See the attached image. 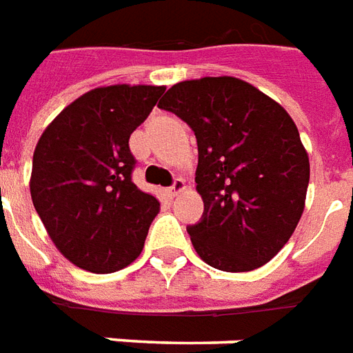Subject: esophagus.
Segmentation results:
<instances>
[{"label":"esophagus","instance_id":"esophagus-1","mask_svg":"<svg viewBox=\"0 0 353 353\" xmlns=\"http://www.w3.org/2000/svg\"><path fill=\"white\" fill-rule=\"evenodd\" d=\"M185 189H187V185H185V181H183V179H181V177H177V179H174V185H172V187H170V189L166 190V192H168L170 198H176V196H179V194H181V192H183Z\"/></svg>","mask_w":353,"mask_h":353}]
</instances>
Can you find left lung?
I'll return each instance as SVG.
<instances>
[{
	"mask_svg": "<svg viewBox=\"0 0 353 353\" xmlns=\"http://www.w3.org/2000/svg\"><path fill=\"white\" fill-rule=\"evenodd\" d=\"M194 130L202 219L187 228L198 256L241 273L268 263L294 234L309 157L288 112L239 78L187 80L159 103Z\"/></svg>",
	"mask_w": 353,
	"mask_h": 353,
	"instance_id": "8db88e82",
	"label": "left lung"
}]
</instances>
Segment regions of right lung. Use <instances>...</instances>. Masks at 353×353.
I'll return each instance as SVG.
<instances>
[{"mask_svg":"<svg viewBox=\"0 0 353 353\" xmlns=\"http://www.w3.org/2000/svg\"><path fill=\"white\" fill-rule=\"evenodd\" d=\"M163 93V85L97 88L39 138L31 200L54 245L82 270L114 273L142 252L159 202L132 183L129 138Z\"/></svg>","mask_w":353,"mask_h":353,"instance_id":"1","label":"right lung"}]
</instances>
